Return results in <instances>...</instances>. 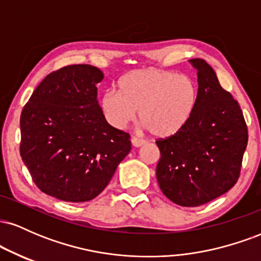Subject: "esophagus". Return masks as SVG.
<instances>
[{
	"label": "esophagus",
	"mask_w": 261,
	"mask_h": 261,
	"mask_svg": "<svg viewBox=\"0 0 261 261\" xmlns=\"http://www.w3.org/2000/svg\"><path fill=\"white\" fill-rule=\"evenodd\" d=\"M145 142H146L145 140L139 139V137H136V136L131 137V143H133L134 147H140V146H142Z\"/></svg>",
	"instance_id": "34e87169"
}]
</instances>
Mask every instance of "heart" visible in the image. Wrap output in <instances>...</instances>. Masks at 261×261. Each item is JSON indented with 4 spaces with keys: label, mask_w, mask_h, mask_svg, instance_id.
<instances>
[{
    "label": "heart",
    "mask_w": 261,
    "mask_h": 261,
    "mask_svg": "<svg viewBox=\"0 0 261 261\" xmlns=\"http://www.w3.org/2000/svg\"><path fill=\"white\" fill-rule=\"evenodd\" d=\"M119 92L109 89L100 100L107 120L125 127L139 110L142 127L166 139L190 120L197 104V85L188 74L148 67L130 71L119 80Z\"/></svg>",
    "instance_id": "heart-1"
}]
</instances>
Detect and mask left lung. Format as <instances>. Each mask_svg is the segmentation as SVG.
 <instances>
[{
  "mask_svg": "<svg viewBox=\"0 0 261 261\" xmlns=\"http://www.w3.org/2000/svg\"><path fill=\"white\" fill-rule=\"evenodd\" d=\"M190 62L197 70L196 108L178 134L155 141L161 152L155 175L170 201L196 207L238 181L248 127L238 101L221 87L211 66L201 59Z\"/></svg>",
  "mask_w": 261,
  "mask_h": 261,
  "instance_id": "1",
  "label": "left lung"
}]
</instances>
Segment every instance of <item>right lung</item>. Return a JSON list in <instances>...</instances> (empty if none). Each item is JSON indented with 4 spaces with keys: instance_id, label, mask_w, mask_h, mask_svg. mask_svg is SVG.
<instances>
[{
    "instance_id": "1",
    "label": "right lung",
    "mask_w": 261,
    "mask_h": 261,
    "mask_svg": "<svg viewBox=\"0 0 261 261\" xmlns=\"http://www.w3.org/2000/svg\"><path fill=\"white\" fill-rule=\"evenodd\" d=\"M92 65H68L41 81L20 115V157L33 181L67 202L98 196L131 149L130 135L108 124Z\"/></svg>"
}]
</instances>
